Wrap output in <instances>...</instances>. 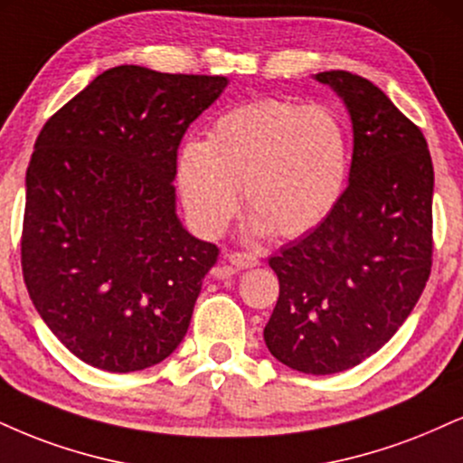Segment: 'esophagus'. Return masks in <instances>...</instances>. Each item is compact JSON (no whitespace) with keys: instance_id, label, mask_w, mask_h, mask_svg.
Wrapping results in <instances>:
<instances>
[{"instance_id":"34e87169","label":"esophagus","mask_w":463,"mask_h":463,"mask_svg":"<svg viewBox=\"0 0 463 463\" xmlns=\"http://www.w3.org/2000/svg\"><path fill=\"white\" fill-rule=\"evenodd\" d=\"M226 259L231 269H250V267H256L260 263L259 256L252 252H231Z\"/></svg>"}]
</instances>
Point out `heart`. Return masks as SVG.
<instances>
[{
    "mask_svg": "<svg viewBox=\"0 0 463 463\" xmlns=\"http://www.w3.org/2000/svg\"><path fill=\"white\" fill-rule=\"evenodd\" d=\"M349 157L347 129L332 109L267 99L226 111L207 140L185 144L176 175L189 220L203 235L224 231L243 187L254 232L276 228L299 237L336 207Z\"/></svg>",
    "mask_w": 463,
    "mask_h": 463,
    "instance_id": "1",
    "label": "heart"
}]
</instances>
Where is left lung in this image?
Listing matches in <instances>:
<instances>
[{
    "label": "left lung",
    "mask_w": 463,
    "mask_h": 463,
    "mask_svg": "<svg viewBox=\"0 0 463 463\" xmlns=\"http://www.w3.org/2000/svg\"><path fill=\"white\" fill-rule=\"evenodd\" d=\"M354 125L349 185L308 235L269 259L280 282L265 345L310 375L360 364L386 345L431 274L433 164L422 131L375 83L347 71L315 75Z\"/></svg>",
    "instance_id": "1"
}]
</instances>
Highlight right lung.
I'll list each match as a JSON object with an SVG mask.
<instances>
[{
    "mask_svg": "<svg viewBox=\"0 0 463 463\" xmlns=\"http://www.w3.org/2000/svg\"><path fill=\"white\" fill-rule=\"evenodd\" d=\"M228 86L220 75L114 66L44 122L25 175L24 280L86 364H159L192 321L215 243L176 217V153Z\"/></svg>",
    "mask_w": 463,
    "mask_h": 463,
    "instance_id": "obj_1",
    "label": "right lung"
}]
</instances>
